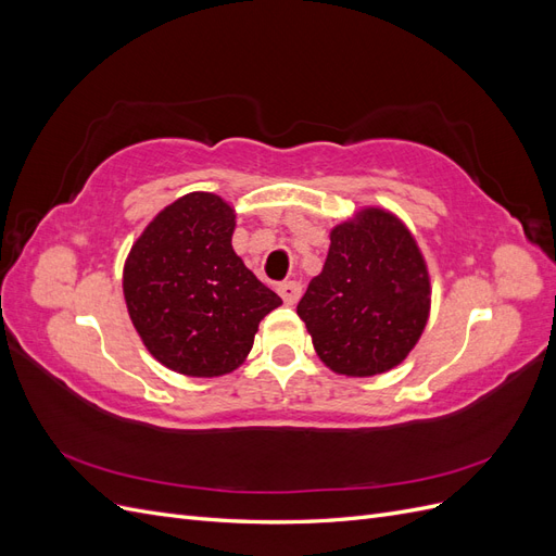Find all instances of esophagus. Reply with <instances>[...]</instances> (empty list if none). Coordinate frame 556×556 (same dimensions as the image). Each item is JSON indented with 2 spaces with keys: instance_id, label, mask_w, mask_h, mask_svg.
Masks as SVG:
<instances>
[{
  "instance_id": "34e87169",
  "label": "esophagus",
  "mask_w": 556,
  "mask_h": 556,
  "mask_svg": "<svg viewBox=\"0 0 556 556\" xmlns=\"http://www.w3.org/2000/svg\"><path fill=\"white\" fill-rule=\"evenodd\" d=\"M278 294L288 306H294L301 296V285L296 280H285L278 285Z\"/></svg>"
}]
</instances>
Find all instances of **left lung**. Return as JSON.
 <instances>
[{
	"label": "left lung",
	"instance_id": "1",
	"mask_svg": "<svg viewBox=\"0 0 556 556\" xmlns=\"http://www.w3.org/2000/svg\"><path fill=\"white\" fill-rule=\"evenodd\" d=\"M323 274L315 276L296 313L317 357L331 371L368 378L408 357L422 336L431 282L413 233L382 208H364L336 225Z\"/></svg>",
	"mask_w": 556,
	"mask_h": 556
}]
</instances>
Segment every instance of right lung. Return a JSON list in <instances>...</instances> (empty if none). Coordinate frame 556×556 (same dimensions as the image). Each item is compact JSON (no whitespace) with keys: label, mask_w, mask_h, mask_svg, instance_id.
I'll use <instances>...</instances> for the list:
<instances>
[{"label":"right lung","mask_w":556,"mask_h":556,"mask_svg":"<svg viewBox=\"0 0 556 556\" xmlns=\"http://www.w3.org/2000/svg\"><path fill=\"white\" fill-rule=\"evenodd\" d=\"M237 213L211 192L160 211L123 271L131 325L160 364L192 378L239 368L264 315L282 304L231 248Z\"/></svg>","instance_id":"1"}]
</instances>
